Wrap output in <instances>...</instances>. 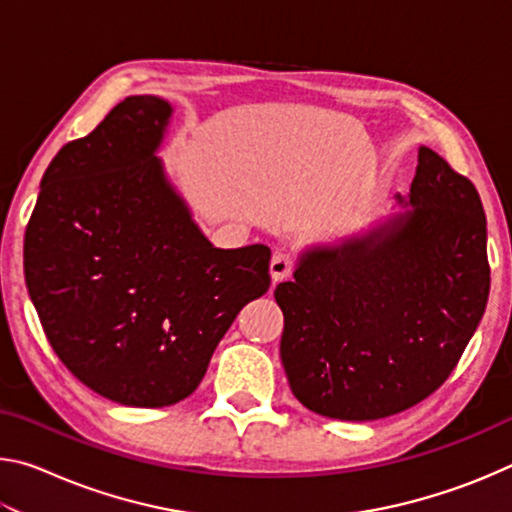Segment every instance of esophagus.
<instances>
[{"label": "esophagus", "instance_id": "esophagus-1", "mask_svg": "<svg viewBox=\"0 0 512 512\" xmlns=\"http://www.w3.org/2000/svg\"><path fill=\"white\" fill-rule=\"evenodd\" d=\"M293 268H296V262H293V257L287 253H275L271 259V277L273 282H282V280H289Z\"/></svg>", "mask_w": 512, "mask_h": 512}]
</instances>
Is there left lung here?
<instances>
[{
  "instance_id": "obj_1",
  "label": "left lung",
  "mask_w": 512,
  "mask_h": 512,
  "mask_svg": "<svg viewBox=\"0 0 512 512\" xmlns=\"http://www.w3.org/2000/svg\"><path fill=\"white\" fill-rule=\"evenodd\" d=\"M368 235L311 248L275 289L280 357L309 411L379 420L411 409L452 375L490 293L479 192L420 146L409 201Z\"/></svg>"
}]
</instances>
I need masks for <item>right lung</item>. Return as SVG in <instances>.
<instances>
[{
  "label": "right lung",
  "instance_id": "add662e5",
  "mask_svg": "<svg viewBox=\"0 0 512 512\" xmlns=\"http://www.w3.org/2000/svg\"><path fill=\"white\" fill-rule=\"evenodd\" d=\"M171 106L128 97L42 176L24 277L47 341L94 393L158 409L196 391L246 302L271 287L264 244L214 248L155 151Z\"/></svg>",
  "mask_w": 512,
  "mask_h": 512
}]
</instances>
